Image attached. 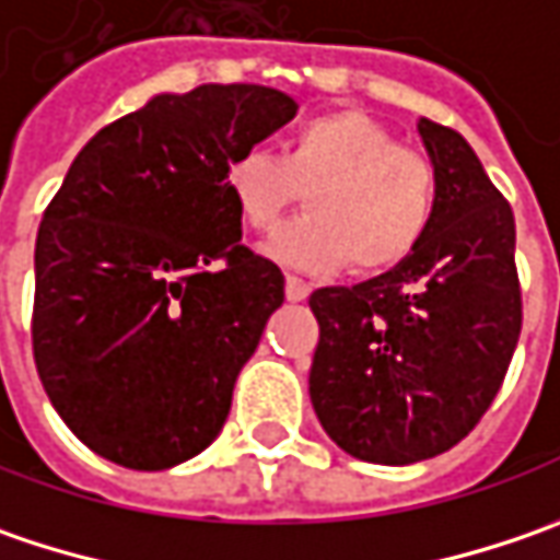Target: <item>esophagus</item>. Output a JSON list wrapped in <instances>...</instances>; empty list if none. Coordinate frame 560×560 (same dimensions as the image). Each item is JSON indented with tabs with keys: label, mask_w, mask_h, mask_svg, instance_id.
I'll list each match as a JSON object with an SVG mask.
<instances>
[{
	"label": "esophagus",
	"mask_w": 560,
	"mask_h": 560,
	"mask_svg": "<svg viewBox=\"0 0 560 560\" xmlns=\"http://www.w3.org/2000/svg\"><path fill=\"white\" fill-rule=\"evenodd\" d=\"M284 298L294 301V304H298V301H306V298H310V284H306L304 279H298V276H288V279H284Z\"/></svg>",
	"instance_id": "34e87169"
}]
</instances>
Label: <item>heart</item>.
Listing matches in <instances>:
<instances>
[{
    "label": "heart",
    "mask_w": 560,
    "mask_h": 560,
    "mask_svg": "<svg viewBox=\"0 0 560 560\" xmlns=\"http://www.w3.org/2000/svg\"><path fill=\"white\" fill-rule=\"evenodd\" d=\"M222 187L250 232H276L310 190V215L269 241L266 254L301 272L376 276L425 241L439 207L435 165L398 143L373 115L323 112L288 137L284 153L244 150L225 162Z\"/></svg>",
    "instance_id": "obj_1"
}]
</instances>
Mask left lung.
<instances>
[{
    "label": "left lung",
    "instance_id": "8db88e82",
    "mask_svg": "<svg viewBox=\"0 0 560 560\" xmlns=\"http://www.w3.org/2000/svg\"><path fill=\"white\" fill-rule=\"evenodd\" d=\"M439 175L425 241L353 288H319L310 401L357 460L404 467L454 448L495 401L521 338L514 212L474 147L417 121Z\"/></svg>",
    "mask_w": 560,
    "mask_h": 560
}]
</instances>
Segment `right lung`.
Masks as SVG:
<instances>
[{
  "instance_id": "obj_1",
  "label": "right lung",
  "mask_w": 560,
  "mask_h": 560,
  "mask_svg": "<svg viewBox=\"0 0 560 560\" xmlns=\"http://www.w3.org/2000/svg\"><path fill=\"white\" fill-rule=\"evenodd\" d=\"M298 103L272 86L159 93L90 137L43 212L34 360L65 425L112 464L168 470L212 445L284 301L241 244L225 162Z\"/></svg>"
}]
</instances>
